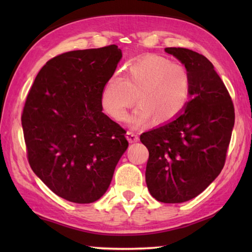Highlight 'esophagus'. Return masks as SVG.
I'll return each mask as SVG.
<instances>
[{
    "label": "esophagus",
    "instance_id": "1",
    "mask_svg": "<svg viewBox=\"0 0 252 252\" xmlns=\"http://www.w3.org/2000/svg\"><path fill=\"white\" fill-rule=\"evenodd\" d=\"M126 139H127V141H129L130 143H134V142H138L139 141V136L136 135L134 132H132V131H127L126 132Z\"/></svg>",
    "mask_w": 252,
    "mask_h": 252
}]
</instances>
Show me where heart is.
Listing matches in <instances>:
<instances>
[{
  "mask_svg": "<svg viewBox=\"0 0 252 252\" xmlns=\"http://www.w3.org/2000/svg\"><path fill=\"white\" fill-rule=\"evenodd\" d=\"M191 80L186 67L161 55L150 54L127 66L126 78L114 74L101 93L104 112L116 121H123L126 110L138 106L127 122L143 126L151 120L162 126L174 120L189 101Z\"/></svg>",
  "mask_w": 252,
  "mask_h": 252,
  "instance_id": "obj_1",
  "label": "heart"
}]
</instances>
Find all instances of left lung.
<instances>
[{
    "instance_id": "left-lung-1",
    "label": "left lung",
    "mask_w": 252,
    "mask_h": 252,
    "mask_svg": "<svg viewBox=\"0 0 252 252\" xmlns=\"http://www.w3.org/2000/svg\"><path fill=\"white\" fill-rule=\"evenodd\" d=\"M190 75V100L163 126L140 135L148 148L146 182L153 198L181 203L197 197L222 170L234 126V108L222 80L202 54L165 48Z\"/></svg>"
}]
</instances>
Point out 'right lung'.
I'll list each match as a JSON object with an SVG mask.
<instances>
[{
  "label": "right lung",
  "mask_w": 252,
  "mask_h": 252,
  "mask_svg": "<svg viewBox=\"0 0 252 252\" xmlns=\"http://www.w3.org/2000/svg\"><path fill=\"white\" fill-rule=\"evenodd\" d=\"M121 58L114 44L60 54L46 62L29 92L22 113L29 163L67 201L99 200L129 146L126 131L101 105L102 89Z\"/></svg>",
  "instance_id": "add662e5"
}]
</instances>
